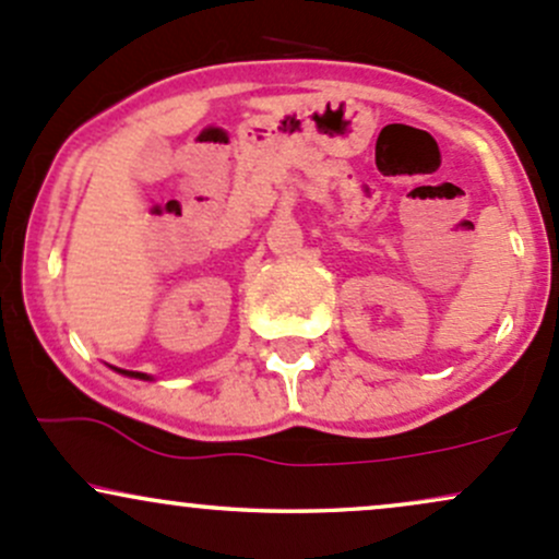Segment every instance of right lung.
<instances>
[{
    "mask_svg": "<svg viewBox=\"0 0 559 559\" xmlns=\"http://www.w3.org/2000/svg\"><path fill=\"white\" fill-rule=\"evenodd\" d=\"M119 373H124V377H134V379H151L148 373H140V371H121V369H116Z\"/></svg>",
    "mask_w": 559,
    "mask_h": 559,
    "instance_id": "1",
    "label": "right lung"
}]
</instances>
